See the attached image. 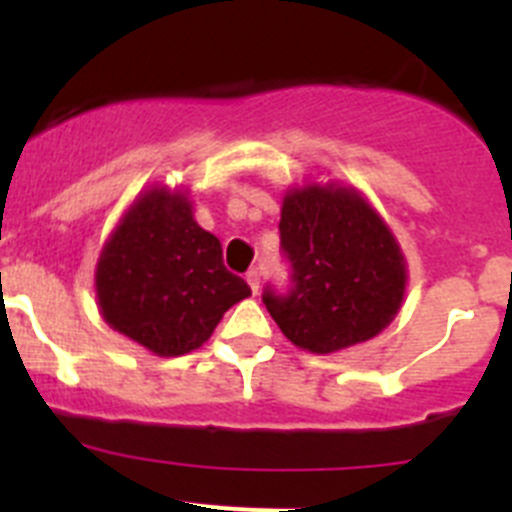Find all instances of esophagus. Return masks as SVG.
Returning a JSON list of instances; mask_svg holds the SVG:
<instances>
[{"mask_svg": "<svg viewBox=\"0 0 512 512\" xmlns=\"http://www.w3.org/2000/svg\"><path fill=\"white\" fill-rule=\"evenodd\" d=\"M246 282H248V287H251L253 295H259V271H256V269L248 271Z\"/></svg>", "mask_w": 512, "mask_h": 512, "instance_id": "obj_1", "label": "esophagus"}]
</instances>
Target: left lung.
Returning a JSON list of instances; mask_svg holds the SVG:
<instances>
[{
  "mask_svg": "<svg viewBox=\"0 0 512 512\" xmlns=\"http://www.w3.org/2000/svg\"><path fill=\"white\" fill-rule=\"evenodd\" d=\"M279 235L295 284L287 295L266 289L264 305L297 348L336 354L395 320L408 287L405 253L359 189L336 182L292 187Z\"/></svg>",
  "mask_w": 512,
  "mask_h": 512,
  "instance_id": "left-lung-1",
  "label": "left lung"
}]
</instances>
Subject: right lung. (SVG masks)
<instances>
[{
  "mask_svg": "<svg viewBox=\"0 0 512 512\" xmlns=\"http://www.w3.org/2000/svg\"><path fill=\"white\" fill-rule=\"evenodd\" d=\"M104 323L156 356L200 348L225 310L251 295L225 269L215 235L197 225L189 194L153 184L107 238L94 271Z\"/></svg>",
  "mask_w": 512,
  "mask_h": 512,
  "instance_id": "right-lung-1",
  "label": "right lung"
}]
</instances>
